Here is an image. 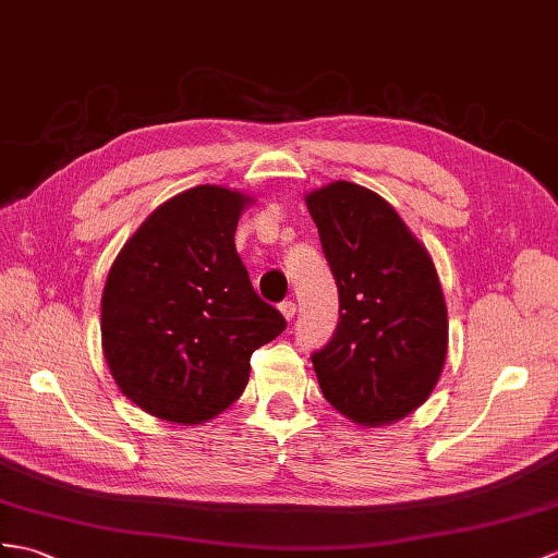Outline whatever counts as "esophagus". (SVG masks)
Listing matches in <instances>:
<instances>
[{
    "label": "esophagus",
    "instance_id": "1",
    "mask_svg": "<svg viewBox=\"0 0 558 558\" xmlns=\"http://www.w3.org/2000/svg\"><path fill=\"white\" fill-rule=\"evenodd\" d=\"M279 310H281V315L287 317L289 322L295 317V312H298V307H295V303H293V301H283V303L279 305Z\"/></svg>",
    "mask_w": 558,
    "mask_h": 558
}]
</instances>
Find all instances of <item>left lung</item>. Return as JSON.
Instances as JSON below:
<instances>
[{
	"mask_svg": "<svg viewBox=\"0 0 558 558\" xmlns=\"http://www.w3.org/2000/svg\"><path fill=\"white\" fill-rule=\"evenodd\" d=\"M338 289L331 341L312 352L338 412L364 426L414 412L447 355V307L436 267L396 208L369 189L333 182L307 196Z\"/></svg>",
	"mask_w": 558,
	"mask_h": 558,
	"instance_id": "obj_1",
	"label": "left lung"
}]
</instances>
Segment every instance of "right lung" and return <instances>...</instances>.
I'll use <instances>...</instances> for the list:
<instances>
[{
	"label": "right lung",
	"instance_id": "obj_1",
	"mask_svg": "<svg viewBox=\"0 0 558 558\" xmlns=\"http://www.w3.org/2000/svg\"><path fill=\"white\" fill-rule=\"evenodd\" d=\"M243 206L222 186L189 189L146 217L108 271L106 362L125 398L158 418L198 424L227 410L253 352L287 329L236 253Z\"/></svg>",
	"mask_w": 558,
	"mask_h": 558
}]
</instances>
